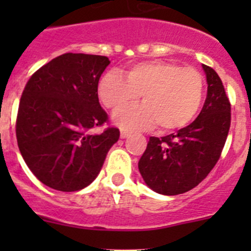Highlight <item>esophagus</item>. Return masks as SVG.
<instances>
[{"label":"esophagus","mask_w":251,"mask_h":251,"mask_svg":"<svg viewBox=\"0 0 251 251\" xmlns=\"http://www.w3.org/2000/svg\"><path fill=\"white\" fill-rule=\"evenodd\" d=\"M129 134H130V132H128V130L121 129V138H127Z\"/></svg>","instance_id":"1"}]
</instances>
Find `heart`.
Returning <instances> with one entry per match:
<instances>
[{"label": "heart", "mask_w": 251, "mask_h": 251, "mask_svg": "<svg viewBox=\"0 0 251 251\" xmlns=\"http://www.w3.org/2000/svg\"><path fill=\"white\" fill-rule=\"evenodd\" d=\"M139 95L145 103L115 113V124L127 129H143L156 123L163 132L182 129L200 110L203 77L194 68L153 60L130 66L126 79L119 73L108 72L99 80V99L108 109L131 105Z\"/></svg>", "instance_id": "b5f03b06"}]
</instances>
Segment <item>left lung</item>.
Segmentation results:
<instances>
[{
	"label": "left lung",
	"mask_w": 251,
	"mask_h": 251,
	"mask_svg": "<svg viewBox=\"0 0 251 251\" xmlns=\"http://www.w3.org/2000/svg\"><path fill=\"white\" fill-rule=\"evenodd\" d=\"M207 95L202 110L187 127L166 137H151L138 168L157 194H183L210 174L220 158L231 121V106L214 69L202 65Z\"/></svg>",
	"instance_id": "obj_1"
}]
</instances>
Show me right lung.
Here are the masks:
<instances>
[{"mask_svg":"<svg viewBox=\"0 0 251 251\" xmlns=\"http://www.w3.org/2000/svg\"><path fill=\"white\" fill-rule=\"evenodd\" d=\"M109 64L106 56L68 52L28 79L17 113V145L44 185L63 192L89 186L119 139L118 128L90 133L108 121L98 83Z\"/></svg>","mask_w":251,"mask_h":251,"instance_id":"obj_1","label":"right lung"}]
</instances>
